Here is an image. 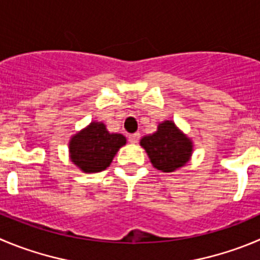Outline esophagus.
<instances>
[{"mask_svg": "<svg viewBox=\"0 0 260 260\" xmlns=\"http://www.w3.org/2000/svg\"><path fill=\"white\" fill-rule=\"evenodd\" d=\"M139 138H140L139 133H134V134H130V135H128V142L132 143V144H135V143H138Z\"/></svg>", "mask_w": 260, "mask_h": 260, "instance_id": "obj_1", "label": "esophagus"}]
</instances>
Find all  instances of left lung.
Returning a JSON list of instances; mask_svg holds the SVG:
<instances>
[{
    "label": "left lung",
    "instance_id": "1",
    "mask_svg": "<svg viewBox=\"0 0 260 260\" xmlns=\"http://www.w3.org/2000/svg\"><path fill=\"white\" fill-rule=\"evenodd\" d=\"M153 167L162 172H174L189 162L192 142L177 128L172 121H163L157 132L140 140Z\"/></svg>",
    "mask_w": 260,
    "mask_h": 260
}]
</instances>
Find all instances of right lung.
I'll return each instance as SVG.
<instances>
[{
  "label": "right lung",
  "mask_w": 260,
  "mask_h": 260,
  "mask_svg": "<svg viewBox=\"0 0 260 260\" xmlns=\"http://www.w3.org/2000/svg\"><path fill=\"white\" fill-rule=\"evenodd\" d=\"M125 144L123 135L111 134L105 123L93 121L71 138L70 159L83 172L95 174L107 169L117 150Z\"/></svg>",
  "instance_id": "add662e5"
}]
</instances>
